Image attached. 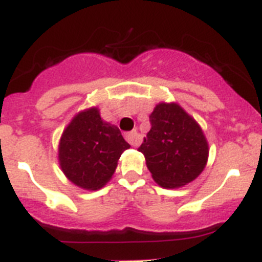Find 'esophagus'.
<instances>
[{"label": "esophagus", "mask_w": 262, "mask_h": 262, "mask_svg": "<svg viewBox=\"0 0 262 262\" xmlns=\"http://www.w3.org/2000/svg\"><path fill=\"white\" fill-rule=\"evenodd\" d=\"M126 140L133 147H136V145L140 144V135L136 131H131V133L126 134Z\"/></svg>", "instance_id": "34e87169"}]
</instances>
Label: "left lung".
Masks as SVG:
<instances>
[{"mask_svg":"<svg viewBox=\"0 0 262 262\" xmlns=\"http://www.w3.org/2000/svg\"><path fill=\"white\" fill-rule=\"evenodd\" d=\"M151 129L138 148L155 181L163 187H180L205 169L209 145L202 128L177 103H159L149 115Z\"/></svg>","mask_w":262,"mask_h":262,"instance_id":"obj_1","label":"left lung"}]
</instances>
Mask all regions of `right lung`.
<instances>
[{
	"label": "right lung",
	"mask_w": 262,
	"mask_h": 262,
	"mask_svg": "<svg viewBox=\"0 0 262 262\" xmlns=\"http://www.w3.org/2000/svg\"><path fill=\"white\" fill-rule=\"evenodd\" d=\"M129 144L119 128L102 120L97 107L72 119L59 144V163L69 181L88 190L101 189L114 174Z\"/></svg>",
	"instance_id": "right-lung-1"
}]
</instances>
